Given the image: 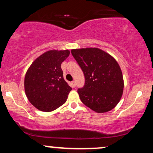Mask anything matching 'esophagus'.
<instances>
[{
  "label": "esophagus",
  "instance_id": "1",
  "mask_svg": "<svg viewBox=\"0 0 153 153\" xmlns=\"http://www.w3.org/2000/svg\"><path fill=\"white\" fill-rule=\"evenodd\" d=\"M71 84H72V85H73V87H75V80H73V81H72Z\"/></svg>",
  "mask_w": 153,
  "mask_h": 153
}]
</instances>
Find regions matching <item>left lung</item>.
Wrapping results in <instances>:
<instances>
[{
	"label": "left lung",
	"instance_id": "1",
	"mask_svg": "<svg viewBox=\"0 0 153 153\" xmlns=\"http://www.w3.org/2000/svg\"><path fill=\"white\" fill-rule=\"evenodd\" d=\"M71 53L85 76V85L78 90L82 102L97 113L113 109L124 91L122 72L117 60L96 47L73 49Z\"/></svg>",
	"mask_w": 153,
	"mask_h": 153
}]
</instances>
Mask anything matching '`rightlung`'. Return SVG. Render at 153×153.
<instances>
[{"label": "right lung", "mask_w": 153, "mask_h": 153, "mask_svg": "<svg viewBox=\"0 0 153 153\" xmlns=\"http://www.w3.org/2000/svg\"><path fill=\"white\" fill-rule=\"evenodd\" d=\"M70 51L49 50L31 63L24 78V90L28 100L35 108L50 112L66 102L72 90L63 78L61 64Z\"/></svg>", "instance_id": "add662e5"}]
</instances>
